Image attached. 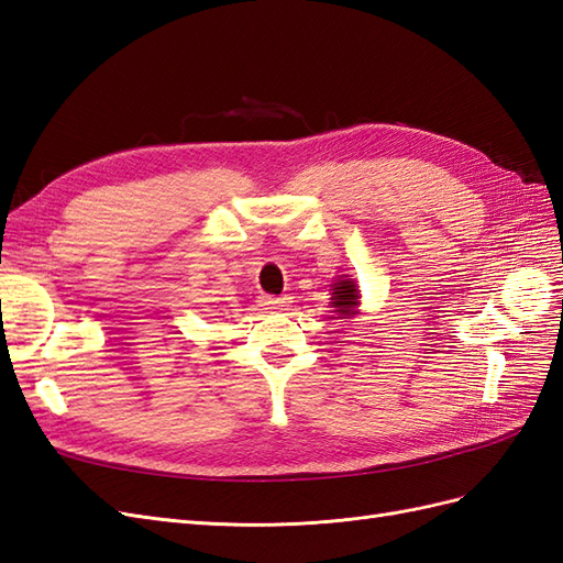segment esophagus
Wrapping results in <instances>:
<instances>
[{
    "label": "esophagus",
    "mask_w": 563,
    "mask_h": 563,
    "mask_svg": "<svg viewBox=\"0 0 563 563\" xmlns=\"http://www.w3.org/2000/svg\"><path fill=\"white\" fill-rule=\"evenodd\" d=\"M261 305H263V310H269V312H282V310H286L288 305H291V298L288 296H263L261 298Z\"/></svg>",
    "instance_id": "1"
}]
</instances>
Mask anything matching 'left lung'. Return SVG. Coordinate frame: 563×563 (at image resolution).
Listing matches in <instances>:
<instances>
[{
    "label": "left lung",
    "mask_w": 563,
    "mask_h": 563,
    "mask_svg": "<svg viewBox=\"0 0 563 563\" xmlns=\"http://www.w3.org/2000/svg\"><path fill=\"white\" fill-rule=\"evenodd\" d=\"M331 308L338 314V319H352L354 314H360V288L347 277L340 275L335 284H331Z\"/></svg>",
    "instance_id": "obj_1"
}]
</instances>
